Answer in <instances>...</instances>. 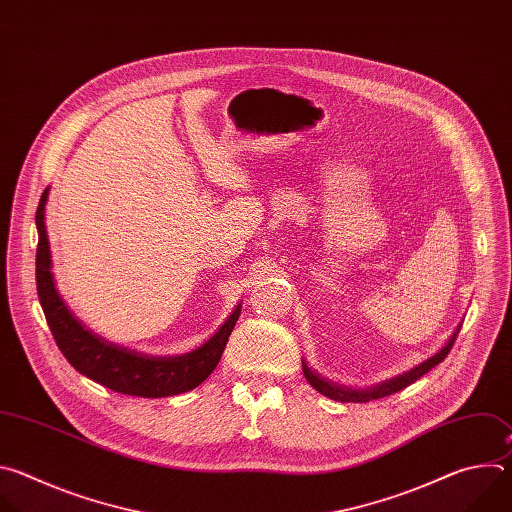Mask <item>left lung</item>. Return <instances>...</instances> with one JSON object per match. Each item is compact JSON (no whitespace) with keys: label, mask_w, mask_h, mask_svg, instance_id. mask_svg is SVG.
<instances>
[{"label":"left lung","mask_w":512,"mask_h":512,"mask_svg":"<svg viewBox=\"0 0 512 512\" xmlns=\"http://www.w3.org/2000/svg\"><path fill=\"white\" fill-rule=\"evenodd\" d=\"M458 332H460V326L456 328L454 336L448 340V344H446L440 352L433 354V356L427 358V360H423L421 364H417L415 369H411V371H407V373H403V375H399V377H393V379H389V381H385V383H379V385H375V387H371V389H350V387H344V385H336V383H332V381L320 377L316 371H312V369L308 367V364H306V360H302L304 377H306V381H308L318 393H322V395H326V397H330V399H334V401H340V403H367V401H373V399H381V397L393 395V393H397V391L409 387V385L415 383L419 377H423L427 371H431V369L435 367V364H440V362L448 356V352L452 350V346H454V342H456V338H458Z\"/></svg>","instance_id":"1"}]
</instances>
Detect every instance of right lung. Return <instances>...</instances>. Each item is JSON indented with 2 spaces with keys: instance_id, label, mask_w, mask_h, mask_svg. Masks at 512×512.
<instances>
[{
  "instance_id": "right-lung-1",
  "label": "right lung",
  "mask_w": 512,
  "mask_h": 512,
  "mask_svg": "<svg viewBox=\"0 0 512 512\" xmlns=\"http://www.w3.org/2000/svg\"><path fill=\"white\" fill-rule=\"evenodd\" d=\"M46 198L48 188L42 192L36 210V287L48 328L64 358L81 375L123 395L158 399L198 387L221 360L229 336L239 320L241 304L210 340L180 356H150L101 338L75 318L54 287V277L50 271V247L44 225Z\"/></svg>"
}]
</instances>
